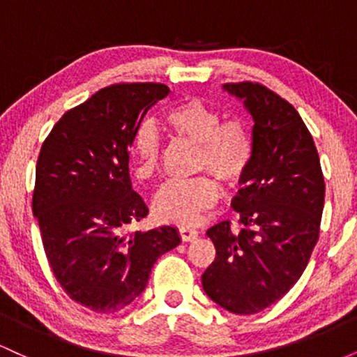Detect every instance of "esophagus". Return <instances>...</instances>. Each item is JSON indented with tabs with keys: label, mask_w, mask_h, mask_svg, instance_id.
Returning a JSON list of instances; mask_svg holds the SVG:
<instances>
[{
	"label": "esophagus",
	"mask_w": 357,
	"mask_h": 357,
	"mask_svg": "<svg viewBox=\"0 0 357 357\" xmlns=\"http://www.w3.org/2000/svg\"><path fill=\"white\" fill-rule=\"evenodd\" d=\"M198 230H195V228H190V227H181L179 228V235H181L183 241H191V240H196L198 238Z\"/></svg>",
	"instance_id": "34e87169"
}]
</instances>
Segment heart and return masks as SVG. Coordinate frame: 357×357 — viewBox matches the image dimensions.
<instances>
[{
    "mask_svg": "<svg viewBox=\"0 0 357 357\" xmlns=\"http://www.w3.org/2000/svg\"><path fill=\"white\" fill-rule=\"evenodd\" d=\"M165 124L176 137L198 144V169H210L227 184L238 183L252 161L253 144L248 127L241 121L221 122L220 112L202 99H188L167 110ZM136 176L149 181L158 174L161 139L151 122L134 134ZM218 199V186L210 176L162 184L153 198V213L162 223L198 225Z\"/></svg>",
    "mask_w": 357,
    "mask_h": 357,
    "instance_id": "1",
    "label": "heart"
}]
</instances>
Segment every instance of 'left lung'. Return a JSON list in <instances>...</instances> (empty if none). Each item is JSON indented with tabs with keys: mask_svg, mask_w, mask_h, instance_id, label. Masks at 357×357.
Wrapping results in <instances>:
<instances>
[{
	"mask_svg": "<svg viewBox=\"0 0 357 357\" xmlns=\"http://www.w3.org/2000/svg\"><path fill=\"white\" fill-rule=\"evenodd\" d=\"M221 89L252 117L253 154L231 199L245 228L233 231L228 221L208 228L216 258L202 284L215 304L248 315L275 304L304 273L319 238L326 184L314 139L289 102L250 82Z\"/></svg>",
	"mask_w": 357,
	"mask_h": 357,
	"instance_id": "1",
	"label": "left lung"
}]
</instances>
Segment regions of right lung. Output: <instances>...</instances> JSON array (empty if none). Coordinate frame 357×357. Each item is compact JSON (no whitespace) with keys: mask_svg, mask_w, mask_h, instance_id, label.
<instances>
[{"mask_svg":"<svg viewBox=\"0 0 357 357\" xmlns=\"http://www.w3.org/2000/svg\"><path fill=\"white\" fill-rule=\"evenodd\" d=\"M167 93L162 84L102 89L68 110L40 151L33 216L48 264L68 297L96 312L132 304L155 260L181 243L171 225L127 231L149 213L132 190L129 147Z\"/></svg>","mask_w":357,"mask_h":357,"instance_id":"right-lung-1","label":"right lung"}]
</instances>
